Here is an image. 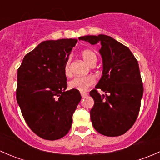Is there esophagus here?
Returning a JSON list of instances; mask_svg holds the SVG:
<instances>
[{
    "label": "esophagus",
    "mask_w": 160,
    "mask_h": 160,
    "mask_svg": "<svg viewBox=\"0 0 160 160\" xmlns=\"http://www.w3.org/2000/svg\"><path fill=\"white\" fill-rule=\"evenodd\" d=\"M80 94H81L82 98H86L87 95H88V93H87V92H81Z\"/></svg>",
    "instance_id": "esophagus-1"
}]
</instances>
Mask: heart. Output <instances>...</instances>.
Returning <instances> with one entry per match:
<instances>
[{"instance_id": "1", "label": "heart", "mask_w": 160, "mask_h": 160, "mask_svg": "<svg viewBox=\"0 0 160 160\" xmlns=\"http://www.w3.org/2000/svg\"><path fill=\"white\" fill-rule=\"evenodd\" d=\"M81 56L83 60L90 65V67L95 65L98 58L94 52L90 49H85L81 52ZM64 73L67 77H70L72 71L70 68V60L67 59L64 65ZM95 78L91 75L83 76V77H77L69 82V88L70 89L80 90V91H86L90 86L94 84Z\"/></svg>"}]
</instances>
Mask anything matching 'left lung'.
<instances>
[{
	"mask_svg": "<svg viewBox=\"0 0 160 160\" xmlns=\"http://www.w3.org/2000/svg\"><path fill=\"white\" fill-rule=\"evenodd\" d=\"M79 40L101 46L102 76L90 93L94 101L90 112L93 128L106 136L123 135L136 121L143 94L138 61L128 47L108 35H86ZM98 89L106 94L100 95Z\"/></svg>",
	"mask_w": 160,
	"mask_h": 160,
	"instance_id": "1",
	"label": "left lung"
}]
</instances>
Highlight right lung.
Segmentation results:
<instances>
[{"label":"right lung","mask_w":160,"mask_h":160,"mask_svg":"<svg viewBox=\"0 0 160 160\" xmlns=\"http://www.w3.org/2000/svg\"><path fill=\"white\" fill-rule=\"evenodd\" d=\"M77 42L76 38L42 42L25 55L18 70V104L27 125L44 139L68 133L81 100L79 90H66L63 70Z\"/></svg>","instance_id":"1"}]
</instances>
